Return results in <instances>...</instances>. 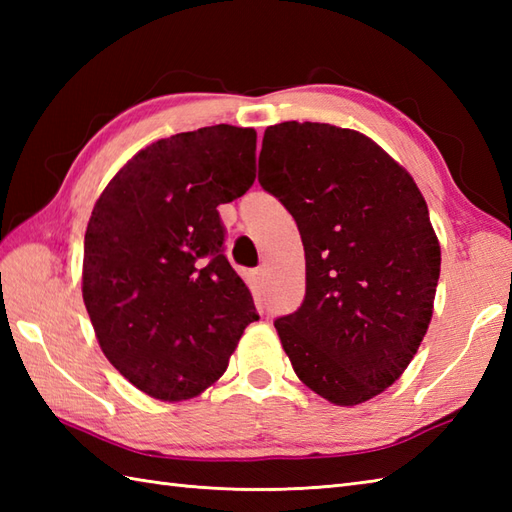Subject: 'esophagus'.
<instances>
[{
    "label": "esophagus",
    "instance_id": "obj_1",
    "mask_svg": "<svg viewBox=\"0 0 512 512\" xmlns=\"http://www.w3.org/2000/svg\"><path fill=\"white\" fill-rule=\"evenodd\" d=\"M266 277V266L255 268V279H264Z\"/></svg>",
    "mask_w": 512,
    "mask_h": 512
}]
</instances>
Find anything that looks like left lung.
Listing matches in <instances>:
<instances>
[{"label": "left lung", "mask_w": 512, "mask_h": 512, "mask_svg": "<svg viewBox=\"0 0 512 512\" xmlns=\"http://www.w3.org/2000/svg\"><path fill=\"white\" fill-rule=\"evenodd\" d=\"M259 184L306 250V299L275 321L292 369L332 405L383 394L427 334L440 277L418 184L365 134L297 121L264 132Z\"/></svg>", "instance_id": "8db88e82"}]
</instances>
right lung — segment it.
Returning a JSON list of instances; mask_svg holds the SVG:
<instances>
[{
	"label": "right lung",
	"mask_w": 512,
	"mask_h": 512,
	"mask_svg": "<svg viewBox=\"0 0 512 512\" xmlns=\"http://www.w3.org/2000/svg\"><path fill=\"white\" fill-rule=\"evenodd\" d=\"M257 132L213 125L140 149L96 200L83 301L103 354L158 400H189L226 372L248 286L222 255L217 206L255 182Z\"/></svg>",
	"instance_id": "right-lung-1"
}]
</instances>
